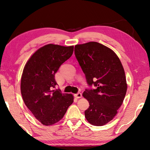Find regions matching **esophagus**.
Masks as SVG:
<instances>
[{"label": "esophagus", "mask_w": 150, "mask_h": 150, "mask_svg": "<svg viewBox=\"0 0 150 150\" xmlns=\"http://www.w3.org/2000/svg\"><path fill=\"white\" fill-rule=\"evenodd\" d=\"M74 96H75V97H76V98H78V99L81 98L82 97V94H81V93H80V92L77 93V94H74Z\"/></svg>", "instance_id": "34e87169"}]
</instances>
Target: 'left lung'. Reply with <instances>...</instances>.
<instances>
[{
    "instance_id": "left-lung-1",
    "label": "left lung",
    "mask_w": 150,
    "mask_h": 150,
    "mask_svg": "<svg viewBox=\"0 0 150 150\" xmlns=\"http://www.w3.org/2000/svg\"><path fill=\"white\" fill-rule=\"evenodd\" d=\"M74 53L89 85L83 96L89 107L85 111L88 122L103 126L112 121L124 100L127 83L121 62L114 51L96 42L75 45Z\"/></svg>"
}]
</instances>
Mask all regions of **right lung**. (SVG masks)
Segmentation results:
<instances>
[{"mask_svg": "<svg viewBox=\"0 0 150 150\" xmlns=\"http://www.w3.org/2000/svg\"><path fill=\"white\" fill-rule=\"evenodd\" d=\"M74 46L47 44L38 49L26 62L22 74L21 91L26 106L36 119L45 126L64 117L74 101L72 94L54 89V74L72 56Z\"/></svg>", "mask_w": 150, "mask_h": 150, "instance_id": "obj_1", "label": "right lung"}]
</instances>
